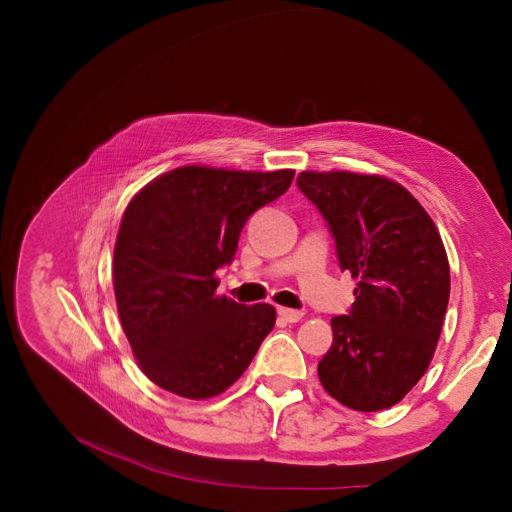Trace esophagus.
Instances as JSON below:
<instances>
[{
    "label": "esophagus",
    "mask_w": 512,
    "mask_h": 512,
    "mask_svg": "<svg viewBox=\"0 0 512 512\" xmlns=\"http://www.w3.org/2000/svg\"><path fill=\"white\" fill-rule=\"evenodd\" d=\"M278 315L288 321V324H297V321L303 319V311H297V309H288V307H280L278 309Z\"/></svg>",
    "instance_id": "1"
}]
</instances>
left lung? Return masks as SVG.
<instances>
[{"label": "left lung", "instance_id": "left-lung-1", "mask_svg": "<svg viewBox=\"0 0 512 512\" xmlns=\"http://www.w3.org/2000/svg\"><path fill=\"white\" fill-rule=\"evenodd\" d=\"M297 184L328 222L340 267L359 280L351 311L332 317L319 382L348 409H388L423 378L442 332L450 267L440 232L384 176L301 172Z\"/></svg>", "mask_w": 512, "mask_h": 512}]
</instances>
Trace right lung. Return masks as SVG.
I'll use <instances>...</instances> for the list:
<instances>
[{
	"instance_id": "right-lung-1",
	"label": "right lung",
	"mask_w": 512,
	"mask_h": 512,
	"mask_svg": "<svg viewBox=\"0 0 512 512\" xmlns=\"http://www.w3.org/2000/svg\"><path fill=\"white\" fill-rule=\"evenodd\" d=\"M294 170L184 166L128 203L114 247L124 334L147 378L184 398L230 388L276 324L272 305L218 297L215 270L232 263L242 226L288 191Z\"/></svg>"
}]
</instances>
